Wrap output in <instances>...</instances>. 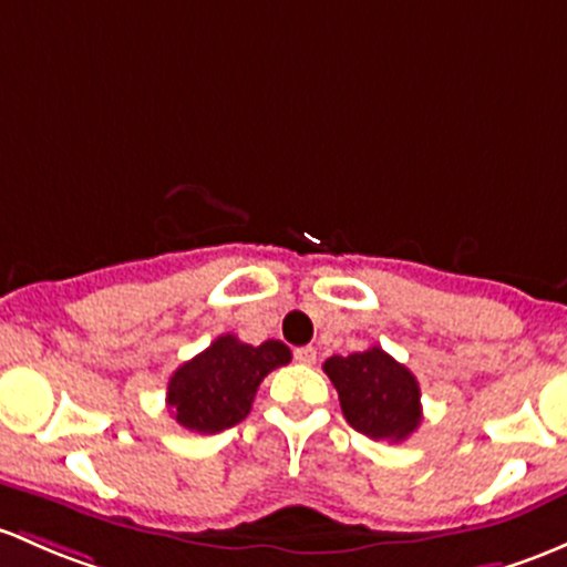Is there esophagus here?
Wrapping results in <instances>:
<instances>
[{
  "instance_id": "obj_1",
  "label": "esophagus",
  "mask_w": 567,
  "mask_h": 567,
  "mask_svg": "<svg viewBox=\"0 0 567 567\" xmlns=\"http://www.w3.org/2000/svg\"><path fill=\"white\" fill-rule=\"evenodd\" d=\"M293 359L299 363H315L318 361V350H315L312 344H307V348H296Z\"/></svg>"
}]
</instances>
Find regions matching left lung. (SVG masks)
I'll list each match as a JSON object with an SVG mask.
<instances>
[{"label":"left lung","mask_w":567,"mask_h":567,"mask_svg":"<svg viewBox=\"0 0 567 567\" xmlns=\"http://www.w3.org/2000/svg\"><path fill=\"white\" fill-rule=\"evenodd\" d=\"M339 404L355 432L372 440L402 443L421 424V389L415 374L385 350L331 355L323 363Z\"/></svg>","instance_id":"obj_1"}]
</instances>
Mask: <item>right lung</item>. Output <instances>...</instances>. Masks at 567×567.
Masks as SVG:
<instances>
[{"label": "right lung", "mask_w": 567, "mask_h": 567, "mask_svg": "<svg viewBox=\"0 0 567 567\" xmlns=\"http://www.w3.org/2000/svg\"><path fill=\"white\" fill-rule=\"evenodd\" d=\"M290 361L288 344L268 339L247 344L223 333L195 359L184 361L168 380V413L189 432L217 434L236 426L252 410L258 385L271 369Z\"/></svg>", "instance_id": "add662e5"}]
</instances>
